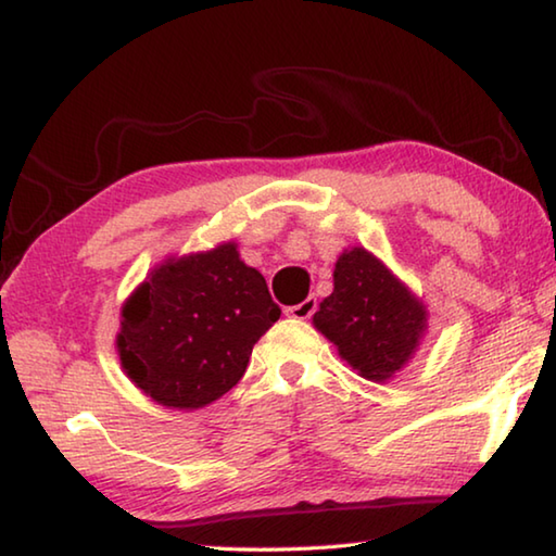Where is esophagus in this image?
Returning <instances> with one entry per match:
<instances>
[{
    "instance_id": "34e87169",
    "label": "esophagus",
    "mask_w": 556,
    "mask_h": 556,
    "mask_svg": "<svg viewBox=\"0 0 556 556\" xmlns=\"http://www.w3.org/2000/svg\"><path fill=\"white\" fill-rule=\"evenodd\" d=\"M316 306H318L316 296H308V299L301 301V304L287 306V316H291V318H299V321H304V318H312V316H314Z\"/></svg>"
}]
</instances>
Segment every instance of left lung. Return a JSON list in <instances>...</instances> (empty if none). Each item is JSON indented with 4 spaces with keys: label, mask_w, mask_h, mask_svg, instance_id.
I'll list each match as a JSON object with an SVG mask.
<instances>
[{
    "label": "left lung",
    "mask_w": 556,
    "mask_h": 556,
    "mask_svg": "<svg viewBox=\"0 0 556 556\" xmlns=\"http://www.w3.org/2000/svg\"><path fill=\"white\" fill-rule=\"evenodd\" d=\"M314 326L363 378L388 380L419 345L427 312L380 260L353 248L338 257L333 294L314 314Z\"/></svg>",
    "instance_id": "left-lung-1"
}]
</instances>
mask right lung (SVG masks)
Listing matches in <instances>:
<instances>
[{
	"instance_id": "right-lung-1",
	"label": "right lung",
	"mask_w": 556,
	"mask_h": 556,
	"mask_svg": "<svg viewBox=\"0 0 556 556\" xmlns=\"http://www.w3.org/2000/svg\"><path fill=\"white\" fill-rule=\"evenodd\" d=\"M279 316L265 277L232 242L168 260L122 308V368L164 407L199 409L238 384Z\"/></svg>"
}]
</instances>
